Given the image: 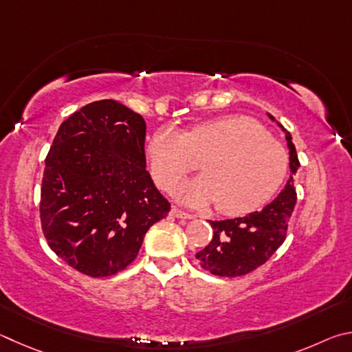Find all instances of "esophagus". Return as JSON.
<instances>
[{
  "mask_svg": "<svg viewBox=\"0 0 352 352\" xmlns=\"http://www.w3.org/2000/svg\"><path fill=\"white\" fill-rule=\"evenodd\" d=\"M170 213H171L175 218H181V219H193V218H195L192 213L184 212V210H181V208H177V207H171V212H170Z\"/></svg>",
  "mask_w": 352,
  "mask_h": 352,
  "instance_id": "34e87169",
  "label": "esophagus"
}]
</instances>
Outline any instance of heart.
I'll use <instances>...</instances> for the list:
<instances>
[{
	"instance_id": "1",
	"label": "heart",
	"mask_w": 352,
	"mask_h": 352,
	"mask_svg": "<svg viewBox=\"0 0 352 352\" xmlns=\"http://www.w3.org/2000/svg\"><path fill=\"white\" fill-rule=\"evenodd\" d=\"M151 175L168 192L198 162L202 176L176 188L190 207H207L229 217L256 210L278 192L287 173L285 148L260 123L243 116L221 117L182 133L164 126L148 144Z\"/></svg>"
}]
</instances>
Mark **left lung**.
I'll use <instances>...</instances> for the list:
<instances>
[{
	"label": "left lung",
	"mask_w": 352,
	"mask_h": 352,
	"mask_svg": "<svg viewBox=\"0 0 352 352\" xmlns=\"http://www.w3.org/2000/svg\"><path fill=\"white\" fill-rule=\"evenodd\" d=\"M269 117L275 120L270 114ZM283 131L286 133L289 148V166L295 175L300 166L297 150L292 144L291 133L285 128ZM292 175L281 193L263 210L249 213L243 218L210 221L212 241L196 254L202 269L213 275L232 278L252 272L275 254V250L285 243L289 219L297 202Z\"/></svg>",
	"instance_id": "1"
}]
</instances>
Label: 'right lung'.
Here are the masks:
<instances>
[{
	"label": "right lung",
	"instance_id": "1",
	"mask_svg": "<svg viewBox=\"0 0 352 352\" xmlns=\"http://www.w3.org/2000/svg\"><path fill=\"white\" fill-rule=\"evenodd\" d=\"M145 133L140 114L98 100L55 134L41 182V229L55 255L80 274H119L170 212L145 170Z\"/></svg>",
	"mask_w": 352,
	"mask_h": 352
}]
</instances>
